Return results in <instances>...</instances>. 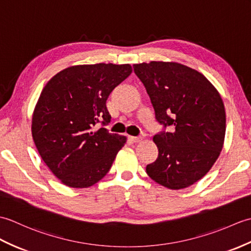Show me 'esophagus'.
I'll list each match as a JSON object with an SVG mask.
<instances>
[{
  "instance_id": "34e87169",
  "label": "esophagus",
  "mask_w": 251,
  "mask_h": 251,
  "mask_svg": "<svg viewBox=\"0 0 251 251\" xmlns=\"http://www.w3.org/2000/svg\"><path fill=\"white\" fill-rule=\"evenodd\" d=\"M130 139L134 141V142H140L143 140V137L141 136H138V137H130Z\"/></svg>"
}]
</instances>
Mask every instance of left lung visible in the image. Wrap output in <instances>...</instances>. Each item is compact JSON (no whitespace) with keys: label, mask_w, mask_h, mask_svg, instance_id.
<instances>
[{"label":"left lung","mask_w":251,"mask_h":251,"mask_svg":"<svg viewBox=\"0 0 251 251\" xmlns=\"http://www.w3.org/2000/svg\"><path fill=\"white\" fill-rule=\"evenodd\" d=\"M132 67L163 127L153 138L158 156L147 174L170 190L188 188L209 172L222 150L226 111L220 95L201 73L177 62Z\"/></svg>","instance_id":"left-lung-1"}]
</instances>
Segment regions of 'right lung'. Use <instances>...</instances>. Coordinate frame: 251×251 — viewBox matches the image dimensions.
<instances>
[{
  "label": "right lung",
  "mask_w": 251,
  "mask_h": 251,
  "mask_svg": "<svg viewBox=\"0 0 251 251\" xmlns=\"http://www.w3.org/2000/svg\"><path fill=\"white\" fill-rule=\"evenodd\" d=\"M130 73L129 65L74 66L56 74L42 90L32 137L42 159L62 183L88 188L110 170L126 137L105 128L111 121L105 102Z\"/></svg>",
  "instance_id": "add662e5"
}]
</instances>
